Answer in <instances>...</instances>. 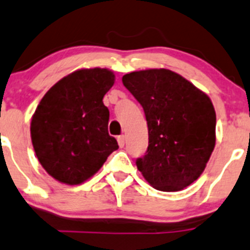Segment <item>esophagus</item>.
I'll return each mask as SVG.
<instances>
[{"label": "esophagus", "mask_w": 250, "mask_h": 250, "mask_svg": "<svg viewBox=\"0 0 250 250\" xmlns=\"http://www.w3.org/2000/svg\"><path fill=\"white\" fill-rule=\"evenodd\" d=\"M117 142H118V145H120L121 147L125 146V135H118Z\"/></svg>", "instance_id": "obj_1"}]
</instances>
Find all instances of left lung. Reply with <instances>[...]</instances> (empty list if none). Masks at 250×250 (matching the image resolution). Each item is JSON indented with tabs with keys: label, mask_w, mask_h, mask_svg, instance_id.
Returning a JSON list of instances; mask_svg holds the SVG:
<instances>
[{
	"label": "left lung",
	"mask_w": 250,
	"mask_h": 250,
	"mask_svg": "<svg viewBox=\"0 0 250 250\" xmlns=\"http://www.w3.org/2000/svg\"><path fill=\"white\" fill-rule=\"evenodd\" d=\"M122 83L143 106L149 145L135 164L162 192L199 178L215 147L216 113L207 94L169 69L132 72Z\"/></svg>",
	"instance_id": "8db88e82"
}]
</instances>
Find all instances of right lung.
I'll return each mask as SVG.
<instances>
[{
	"label": "right lung",
	"instance_id": "1",
	"mask_svg": "<svg viewBox=\"0 0 250 250\" xmlns=\"http://www.w3.org/2000/svg\"><path fill=\"white\" fill-rule=\"evenodd\" d=\"M113 83L108 69H79L41 99L31 118V142L41 166L57 181L83 183L118 149L108 134L110 112L103 103Z\"/></svg>",
	"mask_w": 250,
	"mask_h": 250
}]
</instances>
